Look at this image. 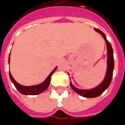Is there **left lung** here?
I'll return each mask as SVG.
<instances>
[{
  "mask_svg": "<svg viewBox=\"0 0 125 125\" xmlns=\"http://www.w3.org/2000/svg\"><path fill=\"white\" fill-rule=\"evenodd\" d=\"M95 31L97 32H99L102 36L104 39L105 40V41L106 42V45H107V53H108V59H107V71H106V76L104 78V80L103 82L98 85L97 88L91 90H79V89L74 88L72 84L70 83L71 88L74 90L76 93H78L80 95H82L84 97H87V98H93V97H97L99 96L101 94L103 93L104 91L106 88H108L109 85L111 84V80H112V76H113V71L114 68V59H113V51L112 46L111 45L110 42L107 40L106 35H104L103 32L101 31L100 30L95 28Z\"/></svg>",
  "mask_w": 125,
  "mask_h": 125,
  "instance_id": "left-lung-1",
  "label": "left lung"
}]
</instances>
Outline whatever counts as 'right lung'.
I'll return each instance as SVG.
<instances>
[{
    "label": "right lung",
    "mask_w": 125,
    "mask_h": 125,
    "mask_svg": "<svg viewBox=\"0 0 125 125\" xmlns=\"http://www.w3.org/2000/svg\"><path fill=\"white\" fill-rule=\"evenodd\" d=\"M9 62H10V58H9ZM55 70H56V67L43 83H42L41 84H39V85H32V86H24V85H22L21 84L18 83L17 81L14 79V78L12 77L10 72V79L12 81V83L14 85V86L16 87V88L18 90V91L20 93L23 94H28V95H36L38 94L42 93V92H44L45 90L46 89H47V88L49 87V85L50 84L51 76L53 74V73L55 72Z\"/></svg>",
    "instance_id": "add662e5"
}]
</instances>
